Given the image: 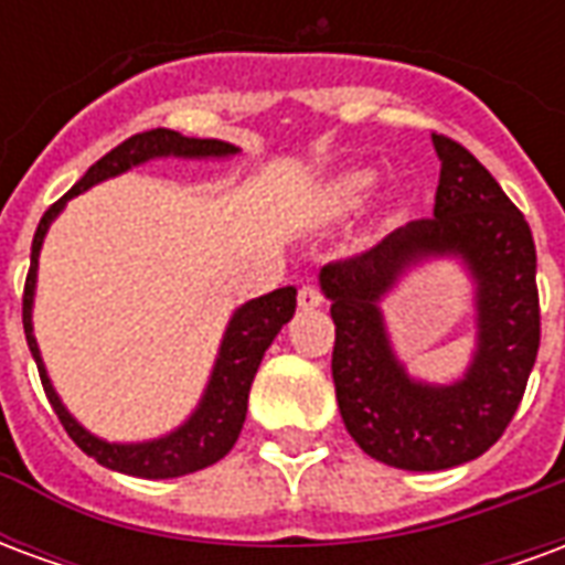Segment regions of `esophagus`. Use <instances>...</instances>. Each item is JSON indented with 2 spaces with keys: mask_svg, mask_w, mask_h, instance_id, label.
Returning <instances> with one entry per match:
<instances>
[{
  "mask_svg": "<svg viewBox=\"0 0 565 565\" xmlns=\"http://www.w3.org/2000/svg\"><path fill=\"white\" fill-rule=\"evenodd\" d=\"M323 302V294H320V287L315 284H306V287H299V308H318Z\"/></svg>",
  "mask_w": 565,
  "mask_h": 565,
  "instance_id": "34e87169",
  "label": "esophagus"
}]
</instances>
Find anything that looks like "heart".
I'll return each mask as SVG.
<instances>
[{
	"label": "heart",
	"mask_w": 565,
	"mask_h": 565,
	"mask_svg": "<svg viewBox=\"0 0 565 565\" xmlns=\"http://www.w3.org/2000/svg\"><path fill=\"white\" fill-rule=\"evenodd\" d=\"M379 186V172L372 169H351L342 172L330 186H327V196H323V209L344 217V214H356L360 209H366V202Z\"/></svg>",
	"instance_id": "1"
}]
</instances>
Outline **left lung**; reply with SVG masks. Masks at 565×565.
Returning <instances> with one entry per match:
<instances>
[{
  "instance_id": "obj_1",
  "label": "left lung",
  "mask_w": 565,
  "mask_h": 565,
  "mask_svg": "<svg viewBox=\"0 0 565 565\" xmlns=\"http://www.w3.org/2000/svg\"><path fill=\"white\" fill-rule=\"evenodd\" d=\"M433 145L441 160L433 217L320 269L344 426L369 457L412 472L450 469L497 445L521 405L542 335L530 223L462 145L438 132ZM426 256H460L479 284V348L454 385H426L404 372L377 308L398 275Z\"/></svg>"
}]
</instances>
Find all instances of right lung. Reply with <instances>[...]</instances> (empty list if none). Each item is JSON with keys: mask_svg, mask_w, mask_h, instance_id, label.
<instances>
[{"mask_svg": "<svg viewBox=\"0 0 565 565\" xmlns=\"http://www.w3.org/2000/svg\"><path fill=\"white\" fill-rule=\"evenodd\" d=\"M235 150L230 141L217 139H186L174 129H148L139 136H129L120 141L115 150H108L103 160H96L84 172L78 184L68 190L66 196L56 199L51 209L44 211L39 221V230L32 235V257H30V275H26V287H23V332H26V344H30L35 366L42 375V387L47 393V403L54 405L60 424L68 433V438L78 445L87 457L103 462L105 469L115 472L136 475V478H178V475H190L205 469L211 462H217L233 450L235 438L242 433L247 415V393L257 375L259 360L266 354L271 339L281 332L287 320L294 318L296 311V290L294 287H278L271 294L250 299L238 308L230 320V327L223 332L221 354L211 372V381L202 403L190 415L184 426H178L174 433L153 441H139V445H117V441H103L93 433L68 415L66 405L60 403V396L51 387V379L44 372L39 344L32 335V296H35V271H39V250H42L44 233L60 211L66 209L72 196H78L93 184H99L105 178L127 172L139 162H148L153 157H190V160H202V157H233Z\"/></svg>", "mask_w": 565, "mask_h": 565, "instance_id": "right-lung-1", "label": "right lung"}]
</instances>
